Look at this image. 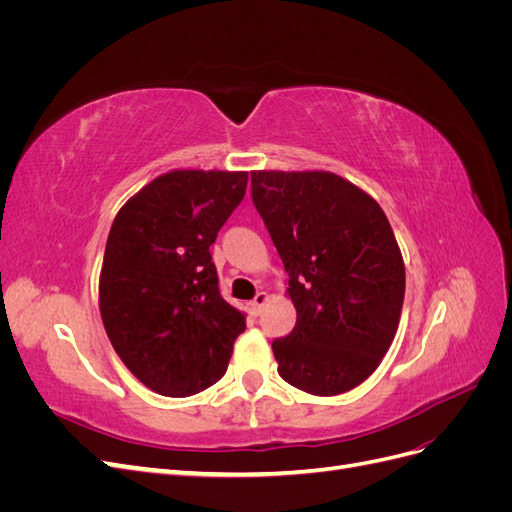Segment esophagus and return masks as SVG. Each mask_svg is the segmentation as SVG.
Masks as SVG:
<instances>
[{"mask_svg": "<svg viewBox=\"0 0 512 512\" xmlns=\"http://www.w3.org/2000/svg\"><path fill=\"white\" fill-rule=\"evenodd\" d=\"M269 301V294L267 292H258L256 297H254V301H252V309H254V314H260V309L265 307V303Z\"/></svg>", "mask_w": 512, "mask_h": 512, "instance_id": "1", "label": "esophagus"}]
</instances>
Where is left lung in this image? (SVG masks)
Returning a JSON list of instances; mask_svg holds the SVG:
<instances>
[{
	"label": "left lung",
	"mask_w": 512,
	"mask_h": 512,
	"mask_svg": "<svg viewBox=\"0 0 512 512\" xmlns=\"http://www.w3.org/2000/svg\"><path fill=\"white\" fill-rule=\"evenodd\" d=\"M252 200L297 309L273 342L277 371L320 397L354 389L391 348L404 305V258L382 207L327 170H252Z\"/></svg>",
	"instance_id": "left-lung-1"
}]
</instances>
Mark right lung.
Wrapping results in <instances>:
<instances>
[{
  "label": "right lung",
  "instance_id": "add662e5",
  "mask_svg": "<svg viewBox=\"0 0 512 512\" xmlns=\"http://www.w3.org/2000/svg\"><path fill=\"white\" fill-rule=\"evenodd\" d=\"M243 170H170L115 215L100 271L108 339L147 389L190 397L224 374L245 314L226 303L209 247L245 196Z\"/></svg>",
  "mask_w": 512,
  "mask_h": 512
}]
</instances>
